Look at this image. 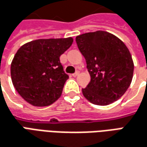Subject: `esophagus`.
<instances>
[{
  "mask_svg": "<svg viewBox=\"0 0 147 147\" xmlns=\"http://www.w3.org/2000/svg\"><path fill=\"white\" fill-rule=\"evenodd\" d=\"M79 74H80V72H79V71H76V72H75L74 74H72V76L74 77L78 76H79Z\"/></svg>",
  "mask_w": 147,
  "mask_h": 147,
  "instance_id": "esophagus-1",
  "label": "esophagus"
}]
</instances>
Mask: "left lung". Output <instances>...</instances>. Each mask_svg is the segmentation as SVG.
Wrapping results in <instances>:
<instances>
[{"label":"left lung","mask_w":147,"mask_h":147,"mask_svg":"<svg viewBox=\"0 0 147 147\" xmlns=\"http://www.w3.org/2000/svg\"><path fill=\"white\" fill-rule=\"evenodd\" d=\"M76 40L91 76L90 83L82 89L84 97L100 106L121 98L130 87L134 72V62L125 44L105 31L80 35Z\"/></svg>","instance_id":"left-lung-1"}]
</instances>
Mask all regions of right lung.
Here are the masks:
<instances>
[{"label": "right lung", "mask_w": 147, "mask_h": 147, "mask_svg": "<svg viewBox=\"0 0 147 147\" xmlns=\"http://www.w3.org/2000/svg\"><path fill=\"white\" fill-rule=\"evenodd\" d=\"M72 43L71 37L40 39L18 49L11 63V78L26 102L46 107L60 97L68 76L63 71L59 56Z\"/></svg>", "instance_id": "1"}]
</instances>
